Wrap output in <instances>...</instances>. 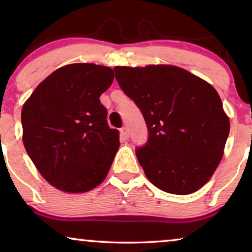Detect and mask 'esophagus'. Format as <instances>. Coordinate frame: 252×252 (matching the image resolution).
Instances as JSON below:
<instances>
[{"mask_svg": "<svg viewBox=\"0 0 252 252\" xmlns=\"http://www.w3.org/2000/svg\"><path fill=\"white\" fill-rule=\"evenodd\" d=\"M129 134H128V129H127V127H122L120 128V137L124 140H127L128 139Z\"/></svg>", "mask_w": 252, "mask_h": 252, "instance_id": "obj_1", "label": "esophagus"}]
</instances>
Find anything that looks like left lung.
<instances>
[{"label": "left lung", "mask_w": 252, "mask_h": 252, "mask_svg": "<svg viewBox=\"0 0 252 252\" xmlns=\"http://www.w3.org/2000/svg\"><path fill=\"white\" fill-rule=\"evenodd\" d=\"M113 70L146 120L148 141L135 154L147 178L170 194L198 190L218 167L229 134L218 93L173 65Z\"/></svg>", "instance_id": "left-lung-1"}]
</instances>
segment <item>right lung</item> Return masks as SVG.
<instances>
[{"label":"right lung","mask_w":252,"mask_h":252,"mask_svg":"<svg viewBox=\"0 0 252 252\" xmlns=\"http://www.w3.org/2000/svg\"><path fill=\"white\" fill-rule=\"evenodd\" d=\"M113 71L77 63L44 79L22 110L23 142L41 175L66 192H86L104 180L119 148L99 96Z\"/></svg>","instance_id":"right-lung-1"}]
</instances>
